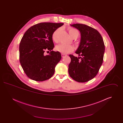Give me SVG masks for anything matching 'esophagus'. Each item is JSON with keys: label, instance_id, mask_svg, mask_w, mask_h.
<instances>
[{"label": "esophagus", "instance_id": "esophagus-1", "mask_svg": "<svg viewBox=\"0 0 123 123\" xmlns=\"http://www.w3.org/2000/svg\"><path fill=\"white\" fill-rule=\"evenodd\" d=\"M65 55H66L64 54V53H62V54H61V56H62V57H64V56H65Z\"/></svg>", "mask_w": 123, "mask_h": 123}]
</instances>
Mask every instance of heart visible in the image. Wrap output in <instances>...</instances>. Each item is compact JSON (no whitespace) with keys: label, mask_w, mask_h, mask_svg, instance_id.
Returning a JSON list of instances; mask_svg holds the SVG:
<instances>
[{"label":"heart","mask_w":123,"mask_h":123,"mask_svg":"<svg viewBox=\"0 0 123 123\" xmlns=\"http://www.w3.org/2000/svg\"><path fill=\"white\" fill-rule=\"evenodd\" d=\"M60 31V29H58L53 32L52 36V38L53 41L54 42H57L58 41V35ZM68 31L70 35L72 37H76L77 38L79 35L78 31L73 28H69L68 29ZM56 49L57 51L60 53L64 54H67L72 52L74 50V47L71 45H67L64 43H60L56 47Z\"/></svg>","instance_id":"obj_1"}]
</instances>
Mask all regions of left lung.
<instances>
[{"mask_svg":"<svg viewBox=\"0 0 123 123\" xmlns=\"http://www.w3.org/2000/svg\"><path fill=\"white\" fill-rule=\"evenodd\" d=\"M71 26L80 32L81 41L76 53L81 57L69 55V74L76 82H88L97 75L102 64L105 49L104 41L99 32L91 27L80 24Z\"/></svg>","mask_w":123,"mask_h":123,"instance_id":"8db88e82","label":"left lung"}]
</instances>
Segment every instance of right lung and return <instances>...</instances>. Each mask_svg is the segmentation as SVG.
Segmentation results:
<instances>
[{"label": "right lung", "instance_id": "1", "mask_svg": "<svg viewBox=\"0 0 123 123\" xmlns=\"http://www.w3.org/2000/svg\"><path fill=\"white\" fill-rule=\"evenodd\" d=\"M63 23H41L31 27L24 33L19 45V60L24 72L30 79L41 82L53 76L55 67L61 59L54 48L52 36ZM48 50L49 55L44 53Z\"/></svg>", "mask_w": 123, "mask_h": 123}]
</instances>
